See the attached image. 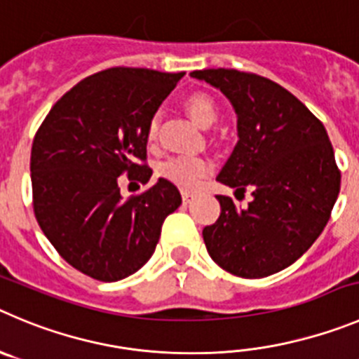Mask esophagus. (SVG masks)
Returning <instances> with one entry per match:
<instances>
[{
	"label": "esophagus",
	"instance_id": "obj_1",
	"mask_svg": "<svg viewBox=\"0 0 359 359\" xmlns=\"http://www.w3.org/2000/svg\"><path fill=\"white\" fill-rule=\"evenodd\" d=\"M193 198H195V196H193V193H189V191H182V202L184 203H189Z\"/></svg>",
	"mask_w": 359,
	"mask_h": 359
}]
</instances>
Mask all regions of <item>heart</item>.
Listing matches in <instances>:
<instances>
[{"label":"heart","instance_id":"1","mask_svg":"<svg viewBox=\"0 0 359 359\" xmlns=\"http://www.w3.org/2000/svg\"><path fill=\"white\" fill-rule=\"evenodd\" d=\"M184 109L189 118L202 129L214 126L219 116V108L216 100L203 92H195L184 100ZM157 136V120L154 118L149 126V140L154 142ZM210 163L200 157H172L161 164L159 175L170 180L182 189H195L210 173Z\"/></svg>","mask_w":359,"mask_h":359}]
</instances>
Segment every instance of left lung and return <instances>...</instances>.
<instances>
[{"label":"left lung","instance_id":"8db88e82","mask_svg":"<svg viewBox=\"0 0 359 359\" xmlns=\"http://www.w3.org/2000/svg\"><path fill=\"white\" fill-rule=\"evenodd\" d=\"M191 78L232 102L239 142L217 180L253 196L244 209L216 196L219 217L202 232L210 259L241 278L285 269L320 236L340 191L326 129L297 97L262 76L205 69Z\"/></svg>","mask_w":359,"mask_h":359}]
</instances>
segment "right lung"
<instances>
[{
  "mask_svg": "<svg viewBox=\"0 0 359 359\" xmlns=\"http://www.w3.org/2000/svg\"><path fill=\"white\" fill-rule=\"evenodd\" d=\"M184 72L113 67L55 104L32 147L33 210L63 260L90 278L118 281L152 257L168 214L182 203L159 179L123 198L118 180L149 182V126Z\"/></svg>",
  "mask_w": 359,
  "mask_h": 359,
  "instance_id": "obj_1",
  "label": "right lung"
}]
</instances>
